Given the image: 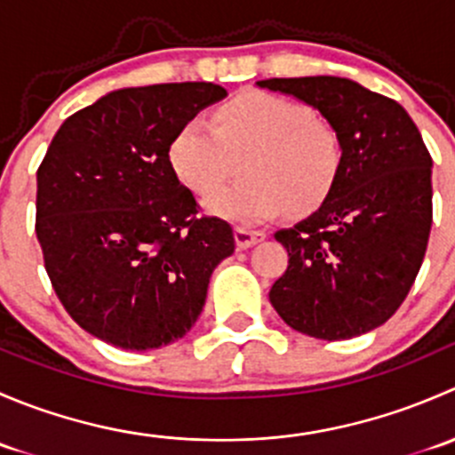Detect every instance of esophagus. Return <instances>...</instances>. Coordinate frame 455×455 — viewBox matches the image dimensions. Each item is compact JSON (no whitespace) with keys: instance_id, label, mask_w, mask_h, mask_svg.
<instances>
[{"instance_id":"34e87169","label":"esophagus","mask_w":455,"mask_h":455,"mask_svg":"<svg viewBox=\"0 0 455 455\" xmlns=\"http://www.w3.org/2000/svg\"><path fill=\"white\" fill-rule=\"evenodd\" d=\"M266 237L264 231H251V228L235 227V246L237 249H251L257 242H261Z\"/></svg>"}]
</instances>
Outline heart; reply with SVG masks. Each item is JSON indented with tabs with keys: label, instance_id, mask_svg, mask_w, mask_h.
<instances>
[{
	"label": "heart",
	"instance_id": "heart-1",
	"mask_svg": "<svg viewBox=\"0 0 455 455\" xmlns=\"http://www.w3.org/2000/svg\"><path fill=\"white\" fill-rule=\"evenodd\" d=\"M243 160L245 178L206 198V209L235 222H261L288 211L306 215L332 191L343 149L337 130L283 96L246 92L220 105L215 127L194 116L169 145L178 180L206 196Z\"/></svg>",
	"mask_w": 455,
	"mask_h": 455
}]
</instances>
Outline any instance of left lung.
<instances>
[{"instance_id": "left-lung-1", "label": "left lung", "mask_w": 455, "mask_h": 455, "mask_svg": "<svg viewBox=\"0 0 455 455\" xmlns=\"http://www.w3.org/2000/svg\"><path fill=\"white\" fill-rule=\"evenodd\" d=\"M297 96L337 130L343 160L319 211L275 233L288 268L270 288L297 332L339 341L379 328L405 301L431 231V156L396 100L341 76L257 81Z\"/></svg>"}]
</instances>
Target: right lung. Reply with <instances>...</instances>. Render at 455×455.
Returning <instances> with one entry per match:
<instances>
[{
	"label": "right lung",
	"mask_w": 455,
	"mask_h": 455,
	"mask_svg": "<svg viewBox=\"0 0 455 455\" xmlns=\"http://www.w3.org/2000/svg\"><path fill=\"white\" fill-rule=\"evenodd\" d=\"M222 85L158 84L100 96L66 118L36 169V240L68 315L123 350L185 337L211 273L233 253L231 224L198 215L169 163L182 123Z\"/></svg>",
	"instance_id": "1"
}]
</instances>
